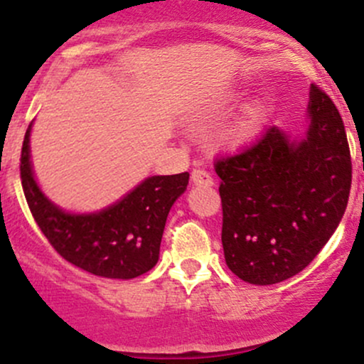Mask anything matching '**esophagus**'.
<instances>
[{
	"label": "esophagus",
	"instance_id": "obj_1",
	"mask_svg": "<svg viewBox=\"0 0 364 364\" xmlns=\"http://www.w3.org/2000/svg\"><path fill=\"white\" fill-rule=\"evenodd\" d=\"M191 181H193V183H196V186H205V187L212 186L213 183L212 175H210L208 171L200 170V168L193 170V173H191Z\"/></svg>",
	"mask_w": 364,
	"mask_h": 364
}]
</instances>
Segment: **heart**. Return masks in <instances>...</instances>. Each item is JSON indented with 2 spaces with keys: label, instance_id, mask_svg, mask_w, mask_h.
<instances>
[{
  "label": "heart",
  "instance_id": "b5f03b06",
  "mask_svg": "<svg viewBox=\"0 0 364 364\" xmlns=\"http://www.w3.org/2000/svg\"><path fill=\"white\" fill-rule=\"evenodd\" d=\"M264 117V107L263 105L256 103L252 107H249L245 117L238 122V126L235 127L233 134H231V141L240 144V141H245L247 138L252 136L257 131V127L261 126V121Z\"/></svg>",
  "mask_w": 364,
  "mask_h": 364
}]
</instances>
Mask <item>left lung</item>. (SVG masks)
<instances>
[{"instance_id":"8db88e82","label":"left lung","mask_w":364,"mask_h":364,"mask_svg":"<svg viewBox=\"0 0 364 364\" xmlns=\"http://www.w3.org/2000/svg\"><path fill=\"white\" fill-rule=\"evenodd\" d=\"M306 138L264 129L237 154L217 157L223 249L238 279L282 282L321 252L342 220L352 183L346 127L331 98L310 85Z\"/></svg>"}]
</instances>
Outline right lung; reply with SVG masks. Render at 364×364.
<instances>
[{"mask_svg": "<svg viewBox=\"0 0 364 364\" xmlns=\"http://www.w3.org/2000/svg\"><path fill=\"white\" fill-rule=\"evenodd\" d=\"M28 127L21 151V181L26 201L55 252L92 275L134 279L159 259L168 212L189 183V173L144 181L112 207L91 215H71L52 205L33 178Z\"/></svg>", "mask_w": 364, "mask_h": 364, "instance_id": "obj_1", "label": "right lung"}]
</instances>
